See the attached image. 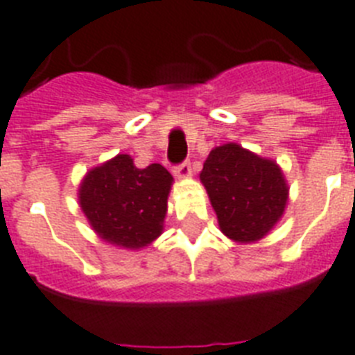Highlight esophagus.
<instances>
[{"mask_svg":"<svg viewBox=\"0 0 355 355\" xmlns=\"http://www.w3.org/2000/svg\"><path fill=\"white\" fill-rule=\"evenodd\" d=\"M173 173L177 175V177H189L191 175V162L189 160H184L182 164H178L173 168Z\"/></svg>","mask_w":355,"mask_h":355,"instance_id":"1","label":"esophagus"}]
</instances>
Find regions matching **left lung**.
<instances>
[{
    "label": "left lung",
    "mask_w": 355,
    "mask_h": 355,
    "mask_svg": "<svg viewBox=\"0 0 355 355\" xmlns=\"http://www.w3.org/2000/svg\"><path fill=\"white\" fill-rule=\"evenodd\" d=\"M200 180L224 235L253 243L281 218L288 186L279 166L237 144L215 148L204 162Z\"/></svg>",
    "instance_id": "8db88e82"
}]
</instances>
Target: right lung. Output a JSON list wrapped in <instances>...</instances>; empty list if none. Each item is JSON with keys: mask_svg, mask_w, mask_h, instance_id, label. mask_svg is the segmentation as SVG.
<instances>
[{"mask_svg": "<svg viewBox=\"0 0 355 355\" xmlns=\"http://www.w3.org/2000/svg\"><path fill=\"white\" fill-rule=\"evenodd\" d=\"M171 184L160 164L138 169L129 155H118L83 178L80 206L107 243L144 248L162 233Z\"/></svg>", "mask_w": 355, "mask_h": 355, "instance_id": "obj_1", "label": "right lung"}]
</instances>
